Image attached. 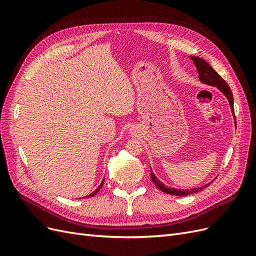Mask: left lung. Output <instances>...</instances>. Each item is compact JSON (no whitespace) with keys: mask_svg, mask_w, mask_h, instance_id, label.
<instances>
[{"mask_svg":"<svg viewBox=\"0 0 256 256\" xmlns=\"http://www.w3.org/2000/svg\"><path fill=\"white\" fill-rule=\"evenodd\" d=\"M190 58L193 60V63H194V65L198 69V72L200 74L198 76L200 80L205 84L218 88L228 99L232 112H233V115H235L233 92H232V90L228 85V83L226 82V80H223L221 78V76L218 74V72H216L214 69L210 65H209L205 60L200 58L198 56H190ZM150 177H152V180L154 182V184H156L157 188L160 189L162 192H166V193H168V194L177 196H186L192 194V193H196L198 191H202L203 189L207 188L208 186L212 184V182H209V184L203 186V187H200V188H193V189H188V190H177V189H173V188H168V186L162 184L160 180H158V178L154 175L152 172L150 174Z\"/></svg>","mask_w":256,"mask_h":256,"instance_id":"obj_1","label":"left lung"}]
</instances>
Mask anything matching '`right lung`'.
I'll return each mask as SVG.
<instances>
[{
	"instance_id": "add662e5",
	"label": "right lung",
	"mask_w": 256,
	"mask_h": 256,
	"mask_svg": "<svg viewBox=\"0 0 256 256\" xmlns=\"http://www.w3.org/2000/svg\"><path fill=\"white\" fill-rule=\"evenodd\" d=\"M102 184H104V180H102V184H100L99 186V187L96 189V191H94V192H92V193H90V196H88L86 198H92V196H94L95 194H97V193H98V191L100 190V189H102Z\"/></svg>"
}]
</instances>
